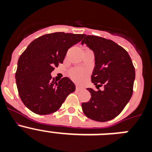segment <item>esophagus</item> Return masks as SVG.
<instances>
[{
  "instance_id": "obj_1",
  "label": "esophagus",
  "mask_w": 152,
  "mask_h": 152,
  "mask_svg": "<svg viewBox=\"0 0 152 152\" xmlns=\"http://www.w3.org/2000/svg\"><path fill=\"white\" fill-rule=\"evenodd\" d=\"M82 90V88H80V87H79V86H76V91H80Z\"/></svg>"
}]
</instances>
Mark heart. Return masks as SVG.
I'll use <instances>...</instances> for the list:
<instances>
[{"label":"heart","mask_w":152,"mask_h":152,"mask_svg":"<svg viewBox=\"0 0 152 152\" xmlns=\"http://www.w3.org/2000/svg\"><path fill=\"white\" fill-rule=\"evenodd\" d=\"M87 75H88L87 72L80 68H75L70 72V77H72V80H75V82L77 83L83 82L87 77Z\"/></svg>","instance_id":"heart-1"}]
</instances>
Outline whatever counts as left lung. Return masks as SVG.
Instances as JSON below:
<instances>
[{
  "mask_svg": "<svg viewBox=\"0 0 152 152\" xmlns=\"http://www.w3.org/2000/svg\"><path fill=\"white\" fill-rule=\"evenodd\" d=\"M84 36L81 44L85 43L95 56L91 80L96 87L103 86L104 90L88 88L91 97L81 107L87 117L107 122L116 117L129 101L133 93L135 68L128 52L113 41L96 36Z\"/></svg>",
  "mask_w": 152,
  "mask_h": 152,
  "instance_id": "left-lung-1",
  "label": "left lung"
}]
</instances>
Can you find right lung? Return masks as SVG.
<instances>
[{
    "instance_id": "1",
    "label": "right lung",
    "mask_w": 152,
    "mask_h": 152,
    "mask_svg": "<svg viewBox=\"0 0 152 152\" xmlns=\"http://www.w3.org/2000/svg\"><path fill=\"white\" fill-rule=\"evenodd\" d=\"M84 36L62 32L43 35L33 40L20 56L15 74L17 90L24 105L32 112L53 113L75 91L68 77L56 82L51 72L63 63L68 49Z\"/></svg>"
}]
</instances>
